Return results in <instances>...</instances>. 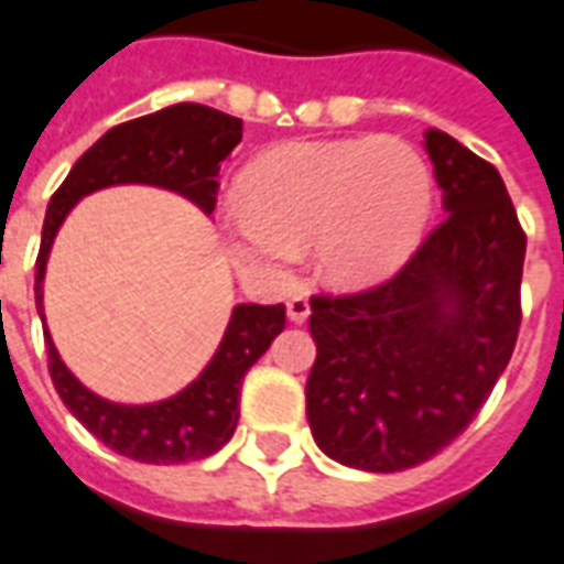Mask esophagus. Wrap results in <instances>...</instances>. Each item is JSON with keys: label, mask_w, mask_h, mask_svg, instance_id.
Segmentation results:
<instances>
[{"label": "esophagus", "mask_w": 564, "mask_h": 564, "mask_svg": "<svg viewBox=\"0 0 564 564\" xmlns=\"http://www.w3.org/2000/svg\"><path fill=\"white\" fill-rule=\"evenodd\" d=\"M286 316L299 325L307 323V316H311V302H307L304 295H293V299L286 302Z\"/></svg>", "instance_id": "obj_1"}]
</instances>
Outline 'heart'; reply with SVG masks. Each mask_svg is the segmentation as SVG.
<instances>
[{"label": "heart", "mask_w": 564, "mask_h": 564, "mask_svg": "<svg viewBox=\"0 0 564 564\" xmlns=\"http://www.w3.org/2000/svg\"><path fill=\"white\" fill-rule=\"evenodd\" d=\"M433 203V178L400 137L271 149L227 208L229 253L248 278L283 283L299 248L335 286H370L406 262Z\"/></svg>", "instance_id": "b5f03b06"}]
</instances>
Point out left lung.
<instances>
[{
  "instance_id": "left-lung-1",
  "label": "left lung",
  "mask_w": 564,
  "mask_h": 564,
  "mask_svg": "<svg viewBox=\"0 0 564 564\" xmlns=\"http://www.w3.org/2000/svg\"><path fill=\"white\" fill-rule=\"evenodd\" d=\"M445 220L379 286L311 299L307 421L332 460L400 473L460 436L511 361L527 232L494 164L424 133Z\"/></svg>"
}]
</instances>
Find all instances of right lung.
<instances>
[{
  "label": "right lung",
  "instance_id": "right-lung-1",
  "mask_svg": "<svg viewBox=\"0 0 564 564\" xmlns=\"http://www.w3.org/2000/svg\"><path fill=\"white\" fill-rule=\"evenodd\" d=\"M241 143V119L212 110L203 104H173L131 122H122L104 133L89 152H83L70 166L68 178L53 194L41 232V250L35 260V304L41 323V281L47 271V257L62 220L74 203L91 191L124 182L158 185L178 191L194 199L206 215L218 203L220 161ZM286 325L283 304H239L232 307L227 332L218 352L176 398L145 406H124L91 394L80 379L70 373L47 340L50 377L62 403L83 427L98 436L116 454L131 460L170 466V463L203 460L220 452L239 424L241 379L257 358L281 335Z\"/></svg>",
  "mask_w": 564,
  "mask_h": 564
}]
</instances>
